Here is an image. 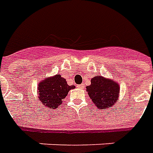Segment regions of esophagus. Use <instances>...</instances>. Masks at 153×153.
<instances>
[{
	"instance_id": "34e87169",
	"label": "esophagus",
	"mask_w": 153,
	"mask_h": 153,
	"mask_svg": "<svg viewBox=\"0 0 153 153\" xmlns=\"http://www.w3.org/2000/svg\"><path fill=\"white\" fill-rule=\"evenodd\" d=\"M77 87H79V88H83V87H84V85H83V84H81V85H77Z\"/></svg>"
}]
</instances>
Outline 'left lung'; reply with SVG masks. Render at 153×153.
Instances as JSON below:
<instances>
[{"label": "left lung", "mask_w": 153, "mask_h": 153, "mask_svg": "<svg viewBox=\"0 0 153 153\" xmlns=\"http://www.w3.org/2000/svg\"><path fill=\"white\" fill-rule=\"evenodd\" d=\"M91 82V84L86 86V90L97 108L106 109L114 105L120 92V85L117 82L104 78L101 76L93 77Z\"/></svg>", "instance_id": "obj_1"}]
</instances>
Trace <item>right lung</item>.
I'll list each match as a JSON object with an SVG mask.
<instances>
[{"mask_svg":"<svg viewBox=\"0 0 153 153\" xmlns=\"http://www.w3.org/2000/svg\"><path fill=\"white\" fill-rule=\"evenodd\" d=\"M74 88L75 85H68L66 80L57 74L40 82L38 86L39 99L45 106L56 109L62 105L68 91Z\"/></svg>","mask_w":153,"mask_h":153,"instance_id":"obj_1","label":"right lung"}]
</instances>
